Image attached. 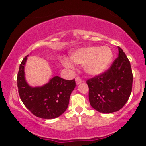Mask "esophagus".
<instances>
[{"label": "esophagus", "mask_w": 146, "mask_h": 146, "mask_svg": "<svg viewBox=\"0 0 146 146\" xmlns=\"http://www.w3.org/2000/svg\"><path fill=\"white\" fill-rule=\"evenodd\" d=\"M75 82H76L77 85H79L82 82V80L80 77H76V78H75Z\"/></svg>", "instance_id": "34e87169"}]
</instances>
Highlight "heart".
I'll use <instances>...</instances> for the list:
<instances>
[{"label": "heart", "mask_w": 146, "mask_h": 146, "mask_svg": "<svg viewBox=\"0 0 146 146\" xmlns=\"http://www.w3.org/2000/svg\"><path fill=\"white\" fill-rule=\"evenodd\" d=\"M113 58L112 50L108 46H88L80 48L73 52L71 59L75 63L84 65V69L87 74L98 75L104 72ZM62 64L66 68H73L69 60L64 58Z\"/></svg>", "instance_id": "b5f03b06"}]
</instances>
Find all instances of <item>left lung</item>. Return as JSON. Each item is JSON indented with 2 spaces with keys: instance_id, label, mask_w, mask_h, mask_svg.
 <instances>
[{
  "instance_id": "obj_1",
  "label": "left lung",
  "mask_w": 146,
  "mask_h": 146,
  "mask_svg": "<svg viewBox=\"0 0 146 146\" xmlns=\"http://www.w3.org/2000/svg\"><path fill=\"white\" fill-rule=\"evenodd\" d=\"M118 50V58L109 69L86 82L90 104L100 113L118 111L131 94L133 76L130 61L119 46Z\"/></svg>"
}]
</instances>
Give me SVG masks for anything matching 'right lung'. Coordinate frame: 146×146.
Returning <instances> with one entry per match:
<instances>
[{"label": "right lung", "mask_w": 146, "mask_h": 146, "mask_svg": "<svg viewBox=\"0 0 146 146\" xmlns=\"http://www.w3.org/2000/svg\"><path fill=\"white\" fill-rule=\"evenodd\" d=\"M27 56L20 64L17 84L20 98L35 116L42 119L60 117L67 109L70 95L75 87V80H66L58 76L50 79L43 86L32 87L27 82L25 66Z\"/></svg>", "instance_id": "add662e5"}]
</instances>
